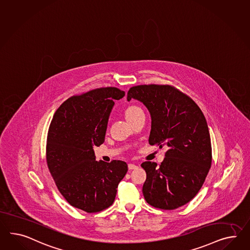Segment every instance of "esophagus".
Wrapping results in <instances>:
<instances>
[{
    "instance_id": "obj_1",
    "label": "esophagus",
    "mask_w": 250,
    "mask_h": 250,
    "mask_svg": "<svg viewBox=\"0 0 250 250\" xmlns=\"http://www.w3.org/2000/svg\"><path fill=\"white\" fill-rule=\"evenodd\" d=\"M128 169H135V168H137L138 166L137 165H135V164H131V163H129L128 165Z\"/></svg>"
}]
</instances>
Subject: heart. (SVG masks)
Masks as SVG:
<instances>
[{
  "label": "heart",
  "mask_w": 250,
  "mask_h": 250,
  "mask_svg": "<svg viewBox=\"0 0 250 250\" xmlns=\"http://www.w3.org/2000/svg\"><path fill=\"white\" fill-rule=\"evenodd\" d=\"M140 110H141V108H139L138 106H134V105L129 106L125 110V117H126V119L128 118V117H130V116L134 115L136 112H138Z\"/></svg>",
  "instance_id": "b5f03b06"
}]
</instances>
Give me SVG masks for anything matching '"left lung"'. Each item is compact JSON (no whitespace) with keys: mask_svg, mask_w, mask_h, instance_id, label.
Masks as SVG:
<instances>
[{"mask_svg":"<svg viewBox=\"0 0 250 250\" xmlns=\"http://www.w3.org/2000/svg\"><path fill=\"white\" fill-rule=\"evenodd\" d=\"M143 103L151 117L150 145L167 147L165 160L145 161L143 196L149 205L171 210L198 194L211 167L210 135L205 116L191 98L170 85H138L127 100Z\"/></svg>","mask_w":250,"mask_h":250,"instance_id":"8db88e82","label":"left lung"}]
</instances>
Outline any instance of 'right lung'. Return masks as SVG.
<instances>
[{
	"instance_id": "1",
	"label": "right lung",
	"mask_w": 250,
	"mask_h": 250,
	"mask_svg": "<svg viewBox=\"0 0 250 250\" xmlns=\"http://www.w3.org/2000/svg\"><path fill=\"white\" fill-rule=\"evenodd\" d=\"M125 92L115 87L90 90L66 100L55 111L47 137L46 160L59 191L72 207L87 213L112 205L126 162L95 160L94 146L105 141L114 101Z\"/></svg>"
}]
</instances>
